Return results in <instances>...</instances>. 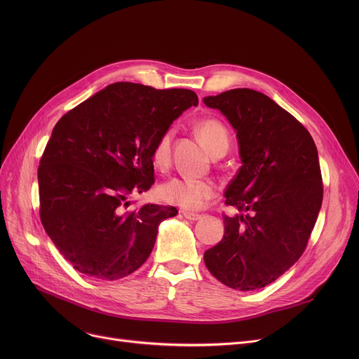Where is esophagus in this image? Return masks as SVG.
<instances>
[{
  "label": "esophagus",
  "mask_w": 359,
  "mask_h": 359,
  "mask_svg": "<svg viewBox=\"0 0 359 359\" xmlns=\"http://www.w3.org/2000/svg\"><path fill=\"white\" fill-rule=\"evenodd\" d=\"M183 217L189 221H198L202 218L201 214H194V212H187V211H183Z\"/></svg>",
  "instance_id": "34e87169"
}]
</instances>
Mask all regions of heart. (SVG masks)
I'll list each match as a JSON object with an SVG mask.
<instances>
[{
  "label": "heart",
  "instance_id": "b5f03b06",
  "mask_svg": "<svg viewBox=\"0 0 359 359\" xmlns=\"http://www.w3.org/2000/svg\"><path fill=\"white\" fill-rule=\"evenodd\" d=\"M196 132L212 156L221 153V151H227L230 144L229 130L218 119L199 121L196 123ZM172 138L173 132L165 130L164 134L158 137L153 151H151V160L160 170L165 168L170 163ZM157 195L165 203L180 206V208L187 211H196L203 208L206 202L217 196V186L210 180L172 177L158 186Z\"/></svg>",
  "mask_w": 359,
  "mask_h": 359
}]
</instances>
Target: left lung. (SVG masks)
Here are the masks:
<instances>
[{
	"instance_id": "1",
	"label": "left lung",
	"mask_w": 359,
	"mask_h": 359,
	"mask_svg": "<svg viewBox=\"0 0 359 359\" xmlns=\"http://www.w3.org/2000/svg\"><path fill=\"white\" fill-rule=\"evenodd\" d=\"M203 103L237 132L241 167L225 191V233L205 252L208 271L238 291L263 288L303 255L323 201L310 132L263 93L234 88Z\"/></svg>"
}]
</instances>
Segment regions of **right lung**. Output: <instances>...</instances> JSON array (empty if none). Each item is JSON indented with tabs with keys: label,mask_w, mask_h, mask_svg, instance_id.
<instances>
[{
	"label": "right lung",
	"mask_w": 359,
	"mask_h": 359,
	"mask_svg": "<svg viewBox=\"0 0 359 359\" xmlns=\"http://www.w3.org/2000/svg\"><path fill=\"white\" fill-rule=\"evenodd\" d=\"M196 104L192 90L115 83L55 125L37 170L39 214L74 269L116 280L148 259L160 222L177 210L154 203L128 210V196L153 186L156 141Z\"/></svg>",
	"instance_id": "1"
}]
</instances>
